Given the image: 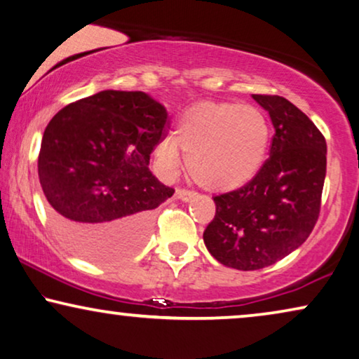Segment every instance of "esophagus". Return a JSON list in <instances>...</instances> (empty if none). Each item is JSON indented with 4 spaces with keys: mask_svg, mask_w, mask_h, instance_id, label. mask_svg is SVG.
Segmentation results:
<instances>
[{
    "mask_svg": "<svg viewBox=\"0 0 359 359\" xmlns=\"http://www.w3.org/2000/svg\"><path fill=\"white\" fill-rule=\"evenodd\" d=\"M175 196H176V199H181V201H184V203H189V201L196 196V193H193V191H188V189H176Z\"/></svg>",
    "mask_w": 359,
    "mask_h": 359,
    "instance_id": "esophagus-1",
    "label": "esophagus"
}]
</instances>
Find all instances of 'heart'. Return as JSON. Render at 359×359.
I'll return each instance as SVG.
<instances>
[{
  "label": "heart",
  "instance_id": "1",
  "mask_svg": "<svg viewBox=\"0 0 359 359\" xmlns=\"http://www.w3.org/2000/svg\"><path fill=\"white\" fill-rule=\"evenodd\" d=\"M269 144L266 117L253 106L201 101L186 107L173 135L155 147V160L166 175L178 171L183 154L194 183L209 191H233L262 168Z\"/></svg>",
  "mask_w": 359,
  "mask_h": 359
}]
</instances>
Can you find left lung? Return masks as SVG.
I'll list each match as a JSON object with an SVG mask.
<instances>
[{"mask_svg":"<svg viewBox=\"0 0 359 359\" xmlns=\"http://www.w3.org/2000/svg\"><path fill=\"white\" fill-rule=\"evenodd\" d=\"M252 97L271 117L269 158L243 188L215 196L203 235L219 263L240 271L266 268L306 242L327 173V144L316 124L286 97Z\"/></svg>","mask_w":359,"mask_h":359,"instance_id":"left-lung-1","label":"left lung"}]
</instances>
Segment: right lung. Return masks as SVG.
<instances>
[{
  "mask_svg": "<svg viewBox=\"0 0 359 359\" xmlns=\"http://www.w3.org/2000/svg\"><path fill=\"white\" fill-rule=\"evenodd\" d=\"M168 112L144 91L104 90L58 111L43 132L39 180L48 215L83 258L109 263L149 235L171 198L149 168Z\"/></svg>",
  "mask_w": 359,
  "mask_h": 359,
  "instance_id": "right-lung-1",
  "label": "right lung"
}]
</instances>
